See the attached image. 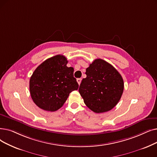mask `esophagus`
Here are the masks:
<instances>
[{
  "mask_svg": "<svg viewBox=\"0 0 157 157\" xmlns=\"http://www.w3.org/2000/svg\"><path fill=\"white\" fill-rule=\"evenodd\" d=\"M77 82H78V83L79 84V85L80 83H81V78H78V79H77Z\"/></svg>",
  "mask_w": 157,
  "mask_h": 157,
  "instance_id": "1",
  "label": "esophagus"
}]
</instances>
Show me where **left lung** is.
Masks as SVG:
<instances>
[{
	"label": "left lung",
	"instance_id": "left-lung-1",
	"mask_svg": "<svg viewBox=\"0 0 157 157\" xmlns=\"http://www.w3.org/2000/svg\"><path fill=\"white\" fill-rule=\"evenodd\" d=\"M79 92L86 106L95 113L110 111L119 101L124 90L121 75L106 61L96 59L86 68Z\"/></svg>",
	"mask_w": 157,
	"mask_h": 157
}]
</instances>
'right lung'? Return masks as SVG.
Here are the masks:
<instances>
[{"instance_id": "obj_1", "label": "right lung", "mask_w": 157, "mask_h": 157, "mask_svg": "<svg viewBox=\"0 0 157 157\" xmlns=\"http://www.w3.org/2000/svg\"><path fill=\"white\" fill-rule=\"evenodd\" d=\"M67 58L58 54L46 59L33 73L29 81L31 98L39 108L50 112L62 107L79 85L74 78L73 67Z\"/></svg>"}]
</instances>
